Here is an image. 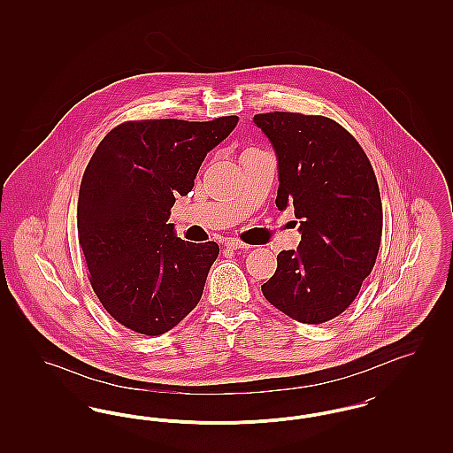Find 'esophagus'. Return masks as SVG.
I'll list each match as a JSON object with an SVG mask.
<instances>
[{
	"mask_svg": "<svg viewBox=\"0 0 453 453\" xmlns=\"http://www.w3.org/2000/svg\"><path fill=\"white\" fill-rule=\"evenodd\" d=\"M224 244H226V248H229V250H248V248H250L246 242L239 241L236 237H227V239L224 241Z\"/></svg>",
	"mask_w": 453,
	"mask_h": 453,
	"instance_id": "esophagus-1",
	"label": "esophagus"
}]
</instances>
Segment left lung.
<instances>
[{
	"instance_id": "left-lung-1",
	"label": "left lung",
	"mask_w": 453,
	"mask_h": 453,
	"mask_svg": "<svg viewBox=\"0 0 453 453\" xmlns=\"http://www.w3.org/2000/svg\"><path fill=\"white\" fill-rule=\"evenodd\" d=\"M253 122L279 161L277 207L294 205L297 250L280 251L265 299L299 323L321 324L355 301L382 237V202L357 139L321 115L270 111ZM297 224V222H296Z\"/></svg>"
}]
</instances>
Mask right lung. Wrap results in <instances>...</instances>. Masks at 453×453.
<instances>
[{
	"mask_svg": "<svg viewBox=\"0 0 453 453\" xmlns=\"http://www.w3.org/2000/svg\"><path fill=\"white\" fill-rule=\"evenodd\" d=\"M237 120L124 122L93 152L80 187L78 237L89 283L117 323L157 336L200 301L219 244L176 237L168 219Z\"/></svg>",
	"mask_w": 453,
	"mask_h": 453,
	"instance_id": "1",
	"label": "right lung"
}]
</instances>
